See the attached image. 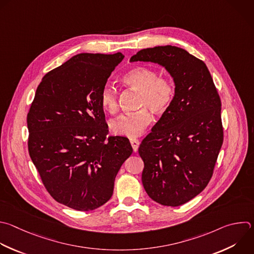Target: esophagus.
I'll use <instances>...</instances> for the list:
<instances>
[{
  "label": "esophagus",
  "instance_id": "esophagus-1",
  "mask_svg": "<svg viewBox=\"0 0 254 254\" xmlns=\"http://www.w3.org/2000/svg\"><path fill=\"white\" fill-rule=\"evenodd\" d=\"M129 141H130V144H131V146H132L133 151H137L138 145H139L138 139H136V138H129Z\"/></svg>",
  "mask_w": 254,
  "mask_h": 254
}]
</instances>
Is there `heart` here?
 I'll return each instance as SVG.
<instances>
[{
    "label": "heart",
    "mask_w": 254,
    "mask_h": 254,
    "mask_svg": "<svg viewBox=\"0 0 254 254\" xmlns=\"http://www.w3.org/2000/svg\"><path fill=\"white\" fill-rule=\"evenodd\" d=\"M123 82L129 89L138 92L137 112L121 115L110 123V128L115 134L134 137L151 123L152 116L148 110L160 115L173 104L176 88L174 81L166 76H158L154 68L137 65L130 68L123 76ZM100 104L104 111L114 115L119 110L118 95L110 86L103 88Z\"/></svg>",
    "instance_id": "obj_1"
}]
</instances>
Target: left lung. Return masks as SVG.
<instances>
[{"mask_svg": "<svg viewBox=\"0 0 254 254\" xmlns=\"http://www.w3.org/2000/svg\"><path fill=\"white\" fill-rule=\"evenodd\" d=\"M151 62L174 77L173 104L141 141V182L161 205L180 206L208 185L223 142L221 102L205 64L175 46L140 50L130 62Z\"/></svg>", "mask_w": 254, "mask_h": 254, "instance_id": "obj_1", "label": "left lung"}]
</instances>
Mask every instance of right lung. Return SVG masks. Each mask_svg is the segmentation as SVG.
<instances>
[{
  "instance_id": "add662e5",
  "label": "right lung",
  "mask_w": 254,
  "mask_h": 254,
  "mask_svg": "<svg viewBox=\"0 0 254 254\" xmlns=\"http://www.w3.org/2000/svg\"><path fill=\"white\" fill-rule=\"evenodd\" d=\"M124 55L78 54L49 71L27 117L30 156L58 202L94 210L113 195L116 177L132 153L128 138L107 136L100 95Z\"/></svg>"
}]
</instances>
